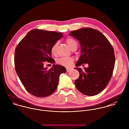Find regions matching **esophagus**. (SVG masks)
Listing matches in <instances>:
<instances>
[{"label":"esophagus","mask_w":129,"mask_h":129,"mask_svg":"<svg viewBox=\"0 0 129 129\" xmlns=\"http://www.w3.org/2000/svg\"><path fill=\"white\" fill-rule=\"evenodd\" d=\"M67 73H69V72H70L71 70H72V69H69V68H67Z\"/></svg>","instance_id":"obj_1"}]
</instances>
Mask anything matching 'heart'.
<instances>
[{
    "mask_svg": "<svg viewBox=\"0 0 129 129\" xmlns=\"http://www.w3.org/2000/svg\"><path fill=\"white\" fill-rule=\"evenodd\" d=\"M67 43L70 47L71 49L74 47V46L77 45L76 42L72 38H68L66 40ZM57 46V43H55L52 47L51 50V52L53 55L55 54L56 49ZM74 59L73 57H61L59 58L56 60V63L60 66L66 67H70L72 66L74 63Z\"/></svg>",
    "mask_w": 129,
    "mask_h": 129,
    "instance_id": "b5f03b06",
    "label": "heart"
}]
</instances>
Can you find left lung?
Masks as SVG:
<instances>
[{
    "label": "left lung",
    "instance_id": "8db88e82",
    "mask_svg": "<svg viewBox=\"0 0 129 129\" xmlns=\"http://www.w3.org/2000/svg\"><path fill=\"white\" fill-rule=\"evenodd\" d=\"M69 36L80 45L81 55L75 68L79 76L74 81L75 85L85 95H96L104 89L112 77L115 62L113 48L102 33L91 28L74 30ZM84 63L89 67L83 70L78 68Z\"/></svg>",
    "mask_w": 129,
    "mask_h": 129
}]
</instances>
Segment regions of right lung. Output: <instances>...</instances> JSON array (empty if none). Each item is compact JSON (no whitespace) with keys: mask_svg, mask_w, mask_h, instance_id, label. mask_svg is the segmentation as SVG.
<instances>
[{"mask_svg":"<svg viewBox=\"0 0 129 129\" xmlns=\"http://www.w3.org/2000/svg\"><path fill=\"white\" fill-rule=\"evenodd\" d=\"M62 36V33L34 29L22 39L15 49L16 72L25 89L35 96L45 97L53 94L60 74L67 72L59 64H54L49 70L44 67L45 61L55 62L51 50Z\"/></svg>","mask_w":129,"mask_h":129,"instance_id":"right-lung-1","label":"right lung"}]
</instances>
